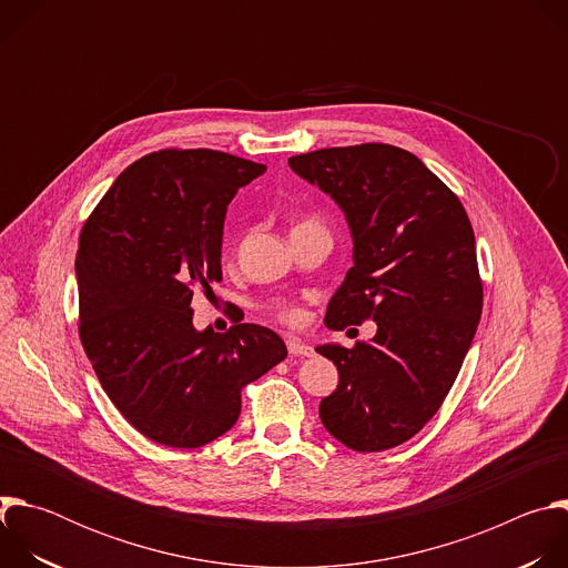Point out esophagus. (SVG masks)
<instances>
[{
	"label": "esophagus",
	"instance_id": "34e87169",
	"mask_svg": "<svg viewBox=\"0 0 568 568\" xmlns=\"http://www.w3.org/2000/svg\"><path fill=\"white\" fill-rule=\"evenodd\" d=\"M287 353L294 355V357H312V355H314V348L307 346V344H303L301 339L290 337V339H287Z\"/></svg>",
	"mask_w": 568,
	"mask_h": 568
}]
</instances>
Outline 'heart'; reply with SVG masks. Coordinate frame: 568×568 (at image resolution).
I'll list each match as a JSON object with an SVG mask.
<instances>
[{
	"mask_svg": "<svg viewBox=\"0 0 568 568\" xmlns=\"http://www.w3.org/2000/svg\"><path fill=\"white\" fill-rule=\"evenodd\" d=\"M276 314H278V318L281 321H285V323H292V326H296V323H301V310H296L294 305H287V303H281V305H276Z\"/></svg>",
	"mask_w": 568,
	"mask_h": 568,
	"instance_id": "heart-1",
	"label": "heart"
}]
</instances>
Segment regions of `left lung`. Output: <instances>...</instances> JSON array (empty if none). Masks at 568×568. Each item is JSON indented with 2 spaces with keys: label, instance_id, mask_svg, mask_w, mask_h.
<instances>
[{
  "label": "left lung",
  "instance_id": "8db88e82",
  "mask_svg": "<svg viewBox=\"0 0 568 568\" xmlns=\"http://www.w3.org/2000/svg\"><path fill=\"white\" fill-rule=\"evenodd\" d=\"M287 164L335 200L353 237V267L326 326H377L355 348L316 346L339 371L318 404L321 423L355 452L390 449L434 418L471 346L483 287L469 217L416 154L395 145L323 148Z\"/></svg>",
  "mask_w": 568,
  "mask_h": 568
}]
</instances>
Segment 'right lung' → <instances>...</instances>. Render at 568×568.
<instances>
[{
    "instance_id": "1",
    "label": "right lung",
    "mask_w": 568,
    "mask_h": 568,
    "mask_svg": "<svg viewBox=\"0 0 568 568\" xmlns=\"http://www.w3.org/2000/svg\"><path fill=\"white\" fill-rule=\"evenodd\" d=\"M265 164L217 150H161L128 166L80 231V342L123 418L193 449L226 434L240 388L287 357L256 323L193 326V292L222 281L226 206Z\"/></svg>"
}]
</instances>
